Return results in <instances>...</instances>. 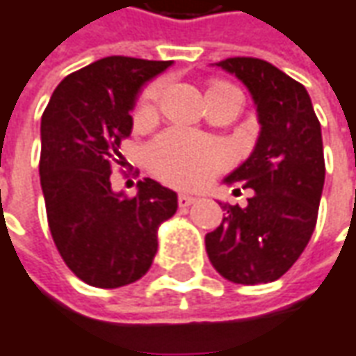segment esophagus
I'll return each instance as SVG.
<instances>
[{"instance_id": "1", "label": "esophagus", "mask_w": 356, "mask_h": 356, "mask_svg": "<svg viewBox=\"0 0 356 356\" xmlns=\"http://www.w3.org/2000/svg\"><path fill=\"white\" fill-rule=\"evenodd\" d=\"M195 202H197V197L188 195V193H180V195H178V205H180V207H190V205H193Z\"/></svg>"}]
</instances>
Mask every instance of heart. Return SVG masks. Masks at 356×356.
Segmentation results:
<instances>
[{
	"mask_svg": "<svg viewBox=\"0 0 356 356\" xmlns=\"http://www.w3.org/2000/svg\"><path fill=\"white\" fill-rule=\"evenodd\" d=\"M161 95V85L145 90L139 112H147ZM147 159L153 172L164 182L178 188H195L209 180L227 164L229 154L217 143L203 137L168 131L147 149Z\"/></svg>",
	"mask_w": 356,
	"mask_h": 356,
	"instance_id": "obj_1",
	"label": "heart"
}]
</instances>
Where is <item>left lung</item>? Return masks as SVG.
I'll use <instances>...</instances> for the list:
<instances>
[{
  "mask_svg": "<svg viewBox=\"0 0 356 356\" xmlns=\"http://www.w3.org/2000/svg\"><path fill=\"white\" fill-rule=\"evenodd\" d=\"M215 65L248 89L259 136L222 180L252 188L248 205L220 203L227 215L205 236V250L232 283H271L293 267L316 227L325 180L322 127L308 90L269 61L229 58Z\"/></svg>",
  "mask_w": 356,
  "mask_h": 356,
  "instance_id": "8db88e82",
  "label": "left lung"
}]
</instances>
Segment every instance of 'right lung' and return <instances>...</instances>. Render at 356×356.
Instances as JSON below:
<instances>
[{
    "label": "right lung",
    "instance_id": "obj_1",
    "mask_svg": "<svg viewBox=\"0 0 356 356\" xmlns=\"http://www.w3.org/2000/svg\"><path fill=\"white\" fill-rule=\"evenodd\" d=\"M172 65L110 56L67 75L40 122V186L54 244L81 281L100 289L136 283L159 248L156 232L178 195L151 178L136 197L114 192L110 174L131 134L141 89Z\"/></svg>",
    "mask_w": 356,
    "mask_h": 356
}]
</instances>
